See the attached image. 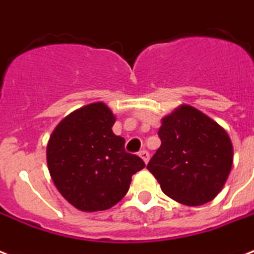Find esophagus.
I'll return each mask as SVG.
<instances>
[{
	"mask_svg": "<svg viewBox=\"0 0 254 254\" xmlns=\"http://www.w3.org/2000/svg\"><path fill=\"white\" fill-rule=\"evenodd\" d=\"M139 157L143 159V162H145V163L149 162V159H150V154H149V151H147V150L139 151Z\"/></svg>",
	"mask_w": 254,
	"mask_h": 254,
	"instance_id": "1",
	"label": "esophagus"
}]
</instances>
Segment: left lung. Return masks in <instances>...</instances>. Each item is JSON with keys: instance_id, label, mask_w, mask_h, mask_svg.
Wrapping results in <instances>:
<instances>
[{"instance_id": "1", "label": "left lung", "mask_w": 254, "mask_h": 254, "mask_svg": "<svg viewBox=\"0 0 254 254\" xmlns=\"http://www.w3.org/2000/svg\"><path fill=\"white\" fill-rule=\"evenodd\" d=\"M161 146L147 163L167 196L186 205H201L223 189L233 162L227 131L190 105L162 120Z\"/></svg>"}]
</instances>
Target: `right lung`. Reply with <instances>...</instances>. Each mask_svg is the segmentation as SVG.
<instances>
[{"label":"right lung","mask_w":254,"mask_h":254,"mask_svg":"<svg viewBox=\"0 0 254 254\" xmlns=\"http://www.w3.org/2000/svg\"><path fill=\"white\" fill-rule=\"evenodd\" d=\"M116 119L103 103L89 104L62 121L47 145V166L59 192L80 211H104L129 190L131 175L145 167L116 135Z\"/></svg>","instance_id":"right-lung-1"}]
</instances>
